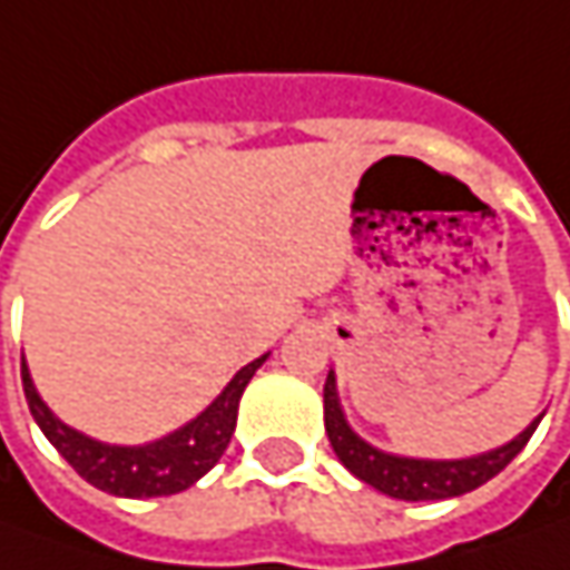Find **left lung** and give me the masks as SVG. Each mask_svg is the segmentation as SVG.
I'll return each instance as SVG.
<instances>
[{
  "mask_svg": "<svg viewBox=\"0 0 570 570\" xmlns=\"http://www.w3.org/2000/svg\"><path fill=\"white\" fill-rule=\"evenodd\" d=\"M323 419H326L330 444L342 460V466L352 475H358L362 482L374 485L377 492L400 498V501H444V498L472 492V489L494 479L520 450L527 448V441L533 438L542 415L523 434H517L511 444L492 450V453H482V456H470V460H405V456H390V453H381L377 448L364 444L362 438L345 425L340 396H336V377L330 371V377L323 383Z\"/></svg>",
  "mask_w": 570,
  "mask_h": 570,
  "instance_id": "left-lung-1",
  "label": "left lung"
}]
</instances>
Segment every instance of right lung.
<instances>
[{
	"label": "right lung",
	"instance_id": "add662e5",
	"mask_svg": "<svg viewBox=\"0 0 570 570\" xmlns=\"http://www.w3.org/2000/svg\"><path fill=\"white\" fill-rule=\"evenodd\" d=\"M263 362H266V355L240 367L234 374V381L222 390V396L208 405L199 419H193L180 431L167 434L155 444H145V448H110V444H100V441L78 434L76 428L62 425L37 396L24 362H21V383H24V400H28L33 422L85 482H91L100 492L120 494V498H161V494H177L189 489L196 479H203L222 460V453L230 444L234 425H237L240 393Z\"/></svg>",
	"mask_w": 570,
	"mask_h": 570
}]
</instances>
